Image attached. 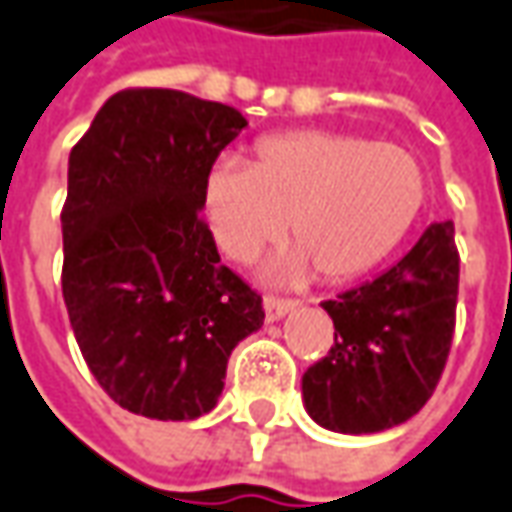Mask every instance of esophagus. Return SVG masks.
I'll return each mask as SVG.
<instances>
[{
	"mask_svg": "<svg viewBox=\"0 0 512 512\" xmlns=\"http://www.w3.org/2000/svg\"><path fill=\"white\" fill-rule=\"evenodd\" d=\"M294 306H297V300H289V297H274V294H266V297H263L266 320H280V317L289 314Z\"/></svg>",
	"mask_w": 512,
	"mask_h": 512,
	"instance_id": "1",
	"label": "esophagus"
}]
</instances>
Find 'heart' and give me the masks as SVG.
<instances>
[{"instance_id":"heart-1","label":"heart","mask_w":512,"mask_h":512,"mask_svg":"<svg viewBox=\"0 0 512 512\" xmlns=\"http://www.w3.org/2000/svg\"><path fill=\"white\" fill-rule=\"evenodd\" d=\"M422 203L425 175L411 152L326 130L260 138L252 164L223 158L203 186L223 255L252 260L291 221V269L314 266L331 283L377 269L411 232Z\"/></svg>"}]
</instances>
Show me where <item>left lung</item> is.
<instances>
[{
  "label": "left lung",
  "instance_id": "left-lung-1",
  "mask_svg": "<svg viewBox=\"0 0 512 512\" xmlns=\"http://www.w3.org/2000/svg\"><path fill=\"white\" fill-rule=\"evenodd\" d=\"M459 297L453 223H433L377 280L323 300L334 345L303 374L306 408L328 431L394 428L431 399L448 362Z\"/></svg>",
  "mask_w": 512,
  "mask_h": 512
}]
</instances>
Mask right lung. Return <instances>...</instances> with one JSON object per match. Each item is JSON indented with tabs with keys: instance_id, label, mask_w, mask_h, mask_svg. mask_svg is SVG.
Masks as SVG:
<instances>
[{
	"instance_id": "1",
	"label": "right lung",
	"mask_w": 512,
	"mask_h": 512,
	"mask_svg": "<svg viewBox=\"0 0 512 512\" xmlns=\"http://www.w3.org/2000/svg\"><path fill=\"white\" fill-rule=\"evenodd\" d=\"M246 118L181 90L127 87L70 152L62 294L81 357L110 397L150 419L215 408L232 348L263 300L221 266L203 186Z\"/></svg>"
}]
</instances>
